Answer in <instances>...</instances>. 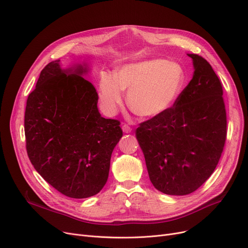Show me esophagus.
Wrapping results in <instances>:
<instances>
[{"instance_id": "obj_1", "label": "esophagus", "mask_w": 248, "mask_h": 248, "mask_svg": "<svg viewBox=\"0 0 248 248\" xmlns=\"http://www.w3.org/2000/svg\"><path fill=\"white\" fill-rule=\"evenodd\" d=\"M122 128H123V132L124 133H125V134H129L132 132V127L129 126L128 124H123V126H122Z\"/></svg>"}]
</instances>
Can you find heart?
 Here are the masks:
<instances>
[{"label":"heart","instance_id":"b5f03b06","mask_svg":"<svg viewBox=\"0 0 248 248\" xmlns=\"http://www.w3.org/2000/svg\"><path fill=\"white\" fill-rule=\"evenodd\" d=\"M185 81L184 70L174 61L149 59L127 63L115 74L102 72L98 98L102 110L113 114L127 91V106L134 113L154 119L170 109L179 98Z\"/></svg>","mask_w":248,"mask_h":248}]
</instances>
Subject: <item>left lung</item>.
<instances>
[{
	"label": "left lung",
	"instance_id": "8db88e82",
	"mask_svg": "<svg viewBox=\"0 0 248 248\" xmlns=\"http://www.w3.org/2000/svg\"><path fill=\"white\" fill-rule=\"evenodd\" d=\"M194 73L174 106L141 123L136 137L154 187L167 195L196 191L214 172L226 140L222 85L211 65L197 54Z\"/></svg>",
	"mask_w": 248,
	"mask_h": 248
}]
</instances>
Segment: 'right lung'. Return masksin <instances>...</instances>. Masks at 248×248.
<instances>
[{"mask_svg":"<svg viewBox=\"0 0 248 248\" xmlns=\"http://www.w3.org/2000/svg\"><path fill=\"white\" fill-rule=\"evenodd\" d=\"M86 63L61 68L48 63L25 110L28 157L35 170L65 196H94L106 185L111 154L123 131L98 111L94 86L83 77Z\"/></svg>","mask_w":248,"mask_h":248,"instance_id":"add662e5","label":"right lung"}]
</instances>
